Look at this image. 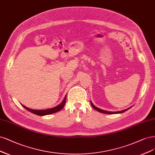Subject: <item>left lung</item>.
Returning <instances> with one entry per match:
<instances>
[{"label":"left lung","instance_id":"8db88e82","mask_svg":"<svg viewBox=\"0 0 155 155\" xmlns=\"http://www.w3.org/2000/svg\"><path fill=\"white\" fill-rule=\"evenodd\" d=\"M90 103H91V105H92V107L95 110H97V111H99V112H101V113H103V114H121V113H123V112H125L126 111H127V110H128L129 109H130L132 106H131V107H130V108H127V109H125V110H122V111H114V112H112V111H106V110H102V109H100V108H97V107H96V106H95V105H94L93 104V103H92V101H90Z\"/></svg>","mask_w":155,"mask_h":155}]
</instances>
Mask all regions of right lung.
I'll return each mask as SVG.
<instances>
[{
  "instance_id": "add662e5",
  "label": "right lung",
  "mask_w": 155,
  "mask_h": 155,
  "mask_svg": "<svg viewBox=\"0 0 155 155\" xmlns=\"http://www.w3.org/2000/svg\"><path fill=\"white\" fill-rule=\"evenodd\" d=\"M66 98H67V95L65 96V97H64L63 100L62 101V102L55 107L54 108H49V109H46V110H33V109H31L29 108L28 107H26L24 105L22 104V106L23 107L26 109L27 110L29 111L31 113H33L35 115H40V116H44V115H50L52 114H54L56 112H58L60 111L61 110H62L64 107V106L65 104V102H66Z\"/></svg>"
}]
</instances>
